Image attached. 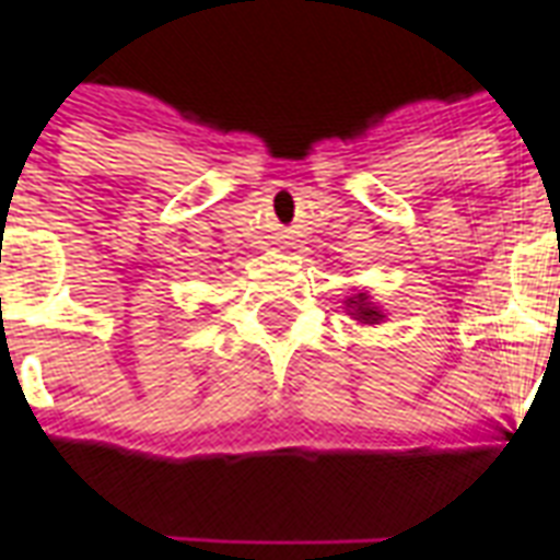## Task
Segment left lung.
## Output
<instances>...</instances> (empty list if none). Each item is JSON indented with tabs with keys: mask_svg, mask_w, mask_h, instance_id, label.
I'll use <instances>...</instances> for the list:
<instances>
[{
	"mask_svg": "<svg viewBox=\"0 0 560 560\" xmlns=\"http://www.w3.org/2000/svg\"><path fill=\"white\" fill-rule=\"evenodd\" d=\"M346 308L351 318L358 320V324H382L385 320V312H382V306H375L373 296H370V291H358L351 293L346 300Z\"/></svg>",
	"mask_w": 560,
	"mask_h": 560,
	"instance_id": "obj_1",
	"label": "left lung"
}]
</instances>
